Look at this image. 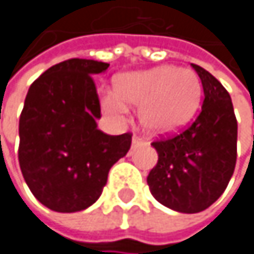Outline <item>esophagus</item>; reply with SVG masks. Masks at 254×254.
<instances>
[{"label": "esophagus", "mask_w": 254, "mask_h": 254, "mask_svg": "<svg viewBox=\"0 0 254 254\" xmlns=\"http://www.w3.org/2000/svg\"><path fill=\"white\" fill-rule=\"evenodd\" d=\"M139 144H144V139H141L139 136H133L132 138V148L136 147V145H139Z\"/></svg>", "instance_id": "esophagus-1"}]
</instances>
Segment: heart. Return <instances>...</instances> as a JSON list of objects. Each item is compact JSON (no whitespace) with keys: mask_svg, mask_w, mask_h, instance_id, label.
Here are the masks:
<instances>
[{"mask_svg":"<svg viewBox=\"0 0 254 254\" xmlns=\"http://www.w3.org/2000/svg\"><path fill=\"white\" fill-rule=\"evenodd\" d=\"M201 80L185 67L160 66L142 72L125 73L118 79L116 89L101 88L103 112L122 121L127 104L139 106V122L151 133H171L185 127L195 115L201 100Z\"/></svg>","mask_w":254,"mask_h":254,"instance_id":"1","label":"heart"}]
</instances>
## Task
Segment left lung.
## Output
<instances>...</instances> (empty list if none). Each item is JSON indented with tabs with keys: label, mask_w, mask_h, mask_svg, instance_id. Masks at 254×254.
I'll return each instance as SVG.
<instances>
[{
	"label": "left lung",
	"mask_w": 254,
	"mask_h": 254,
	"mask_svg": "<svg viewBox=\"0 0 254 254\" xmlns=\"http://www.w3.org/2000/svg\"><path fill=\"white\" fill-rule=\"evenodd\" d=\"M204 100L195 121L179 133L151 142L159 154L147 184L153 197L181 213H198L225 191L237 162V119L222 83L191 64Z\"/></svg>",
	"instance_id": "obj_1"
}]
</instances>
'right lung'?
Listing matches in <instances>:
<instances>
[{
	"instance_id": "right-lung-1",
	"label": "right lung",
	"mask_w": 254,
	"mask_h": 254,
	"mask_svg": "<svg viewBox=\"0 0 254 254\" xmlns=\"http://www.w3.org/2000/svg\"><path fill=\"white\" fill-rule=\"evenodd\" d=\"M109 63L70 59L45 70L29 88L19 121V163L45 207L72 213L94 204L110 168L130 148L132 133L107 135L94 75Z\"/></svg>"
}]
</instances>
